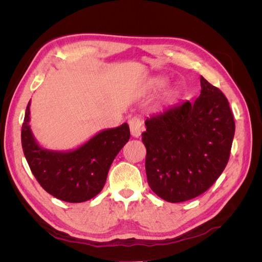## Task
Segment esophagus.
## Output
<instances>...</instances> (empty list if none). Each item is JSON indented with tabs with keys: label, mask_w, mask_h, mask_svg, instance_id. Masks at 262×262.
Here are the masks:
<instances>
[{
	"label": "esophagus",
	"mask_w": 262,
	"mask_h": 262,
	"mask_svg": "<svg viewBox=\"0 0 262 262\" xmlns=\"http://www.w3.org/2000/svg\"><path fill=\"white\" fill-rule=\"evenodd\" d=\"M129 126L131 136L134 138H139L141 136L142 131H143V124H142L141 119L138 117H133L129 120Z\"/></svg>",
	"instance_id": "34e87169"
}]
</instances>
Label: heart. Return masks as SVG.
<instances>
[{
	"mask_svg": "<svg viewBox=\"0 0 262 262\" xmlns=\"http://www.w3.org/2000/svg\"><path fill=\"white\" fill-rule=\"evenodd\" d=\"M165 84H166V78L164 77H157L152 82V85L153 87H155V89H161V87H163ZM176 96H177V91L175 89H169L164 94L163 102L164 104H169V102H171L176 98Z\"/></svg>",
	"mask_w": 262,
	"mask_h": 262,
	"instance_id": "heart-1",
	"label": "heart"
}]
</instances>
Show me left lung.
<instances>
[{"mask_svg":"<svg viewBox=\"0 0 262 262\" xmlns=\"http://www.w3.org/2000/svg\"><path fill=\"white\" fill-rule=\"evenodd\" d=\"M201 93L145 120L142 141L150 189L163 200L184 202L202 194L228 162L235 134L229 104L215 86L200 77Z\"/></svg>","mask_w":262,"mask_h":262,"instance_id":"8db88e82","label":"left lung"}]
</instances>
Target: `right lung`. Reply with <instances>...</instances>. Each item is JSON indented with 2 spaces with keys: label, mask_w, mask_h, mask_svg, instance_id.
Returning a JSON list of instances; mask_svg holds the SVG:
<instances>
[{
  "label": "right lung",
  "mask_w": 262,
  "mask_h": 262,
  "mask_svg": "<svg viewBox=\"0 0 262 262\" xmlns=\"http://www.w3.org/2000/svg\"><path fill=\"white\" fill-rule=\"evenodd\" d=\"M29 100L21 126L24 155L40 186L57 199L80 203L96 196L105 186L115 157L130 139L128 123L97 132L75 148L50 149L30 128Z\"/></svg>",
  "instance_id": "1"
}]
</instances>
